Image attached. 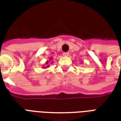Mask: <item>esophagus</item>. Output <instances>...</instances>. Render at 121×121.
<instances>
[{"label":"esophagus","mask_w":121,"mask_h":121,"mask_svg":"<svg viewBox=\"0 0 121 121\" xmlns=\"http://www.w3.org/2000/svg\"><path fill=\"white\" fill-rule=\"evenodd\" d=\"M63 56H69V52H63Z\"/></svg>","instance_id":"esophagus-1"}]
</instances>
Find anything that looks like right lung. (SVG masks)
<instances>
[{"instance_id":"1","label":"right lung","mask_w":121,"mask_h":121,"mask_svg":"<svg viewBox=\"0 0 121 121\" xmlns=\"http://www.w3.org/2000/svg\"><path fill=\"white\" fill-rule=\"evenodd\" d=\"M50 60H52V58H50ZM45 65H46V67H45V68H43V69H47V68H48V67H49V64H48V61H46V63H45Z\"/></svg>"}]
</instances>
